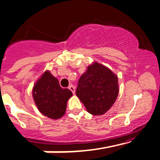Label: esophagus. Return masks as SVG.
<instances>
[{
    "label": "esophagus",
    "mask_w": 160,
    "mask_h": 160,
    "mask_svg": "<svg viewBox=\"0 0 160 160\" xmlns=\"http://www.w3.org/2000/svg\"><path fill=\"white\" fill-rule=\"evenodd\" d=\"M68 89L72 92V94H75V87L73 86L72 84H70L69 87H68Z\"/></svg>",
    "instance_id": "1"
}]
</instances>
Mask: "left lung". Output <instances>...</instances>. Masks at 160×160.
Instances as JSON below:
<instances>
[{
  "instance_id": "obj_1",
  "label": "left lung",
  "mask_w": 160,
  "mask_h": 160,
  "mask_svg": "<svg viewBox=\"0 0 160 160\" xmlns=\"http://www.w3.org/2000/svg\"><path fill=\"white\" fill-rule=\"evenodd\" d=\"M118 77L108 68L94 62L80 77L76 94L92 115L104 114L118 95Z\"/></svg>"
}]
</instances>
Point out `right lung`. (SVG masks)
Instances as JSON below:
<instances>
[{"mask_svg": "<svg viewBox=\"0 0 160 160\" xmlns=\"http://www.w3.org/2000/svg\"><path fill=\"white\" fill-rule=\"evenodd\" d=\"M32 93L38 110L52 119H58L65 114L67 101L72 95L68 88H62L58 79L48 71L36 82Z\"/></svg>", "mask_w": 160, "mask_h": 160, "instance_id": "1", "label": "right lung"}]
</instances>
